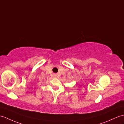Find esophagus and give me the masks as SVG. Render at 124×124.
<instances>
[{
  "instance_id": "obj_1",
  "label": "esophagus",
  "mask_w": 124,
  "mask_h": 124,
  "mask_svg": "<svg viewBox=\"0 0 124 124\" xmlns=\"http://www.w3.org/2000/svg\"><path fill=\"white\" fill-rule=\"evenodd\" d=\"M54 77H57V75H56V74H54Z\"/></svg>"
}]
</instances>
